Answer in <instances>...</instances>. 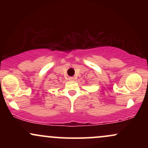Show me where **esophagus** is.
I'll list each match as a JSON object with an SVG mask.
<instances>
[{"mask_svg":"<svg viewBox=\"0 0 148 148\" xmlns=\"http://www.w3.org/2000/svg\"><path fill=\"white\" fill-rule=\"evenodd\" d=\"M69 79L70 80V81H74V79H75V78H74V77H69Z\"/></svg>","mask_w":148,"mask_h":148,"instance_id":"esophagus-1","label":"esophagus"}]
</instances>
